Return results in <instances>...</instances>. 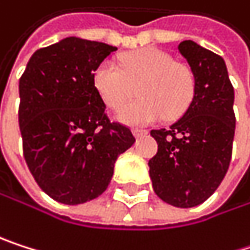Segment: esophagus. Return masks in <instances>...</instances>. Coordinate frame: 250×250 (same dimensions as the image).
<instances>
[{
    "instance_id": "34e87169",
    "label": "esophagus",
    "mask_w": 250,
    "mask_h": 250,
    "mask_svg": "<svg viewBox=\"0 0 250 250\" xmlns=\"http://www.w3.org/2000/svg\"><path fill=\"white\" fill-rule=\"evenodd\" d=\"M148 132L145 130V129H133V135L136 136V138H141V136H145Z\"/></svg>"
}]
</instances>
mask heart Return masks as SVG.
<instances>
[{
  "label": "heart",
  "instance_id": "b5f03b06",
  "mask_svg": "<svg viewBox=\"0 0 250 250\" xmlns=\"http://www.w3.org/2000/svg\"><path fill=\"white\" fill-rule=\"evenodd\" d=\"M120 66L101 62L93 71V84L104 104L118 109L136 93L141 99L123 107L118 118L127 124H148L163 115L173 120L186 112L195 95L190 68L157 48H142L120 57Z\"/></svg>",
  "mask_w": 250,
  "mask_h": 250
}]
</instances>
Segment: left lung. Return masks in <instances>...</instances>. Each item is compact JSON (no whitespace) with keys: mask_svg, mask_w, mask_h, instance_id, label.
<instances>
[{"mask_svg":"<svg viewBox=\"0 0 250 250\" xmlns=\"http://www.w3.org/2000/svg\"><path fill=\"white\" fill-rule=\"evenodd\" d=\"M195 79V95L170 129L151 130L158 152L149 160L155 193L167 204L192 208L221 185L233 152L234 89L224 60L192 41L177 46Z\"/></svg>","mask_w":250,"mask_h":250,"instance_id":"1","label":"left lung"}]
</instances>
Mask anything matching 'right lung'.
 Wrapping results in <instances>:
<instances>
[{
	"mask_svg": "<svg viewBox=\"0 0 250 250\" xmlns=\"http://www.w3.org/2000/svg\"><path fill=\"white\" fill-rule=\"evenodd\" d=\"M115 46L65 38L38 49L19 82L23 155L54 201L79 205L105 192L132 130L106 115L93 71Z\"/></svg>",
	"mask_w": 250,
	"mask_h": 250,
	"instance_id": "1",
	"label": "right lung"
}]
</instances>
